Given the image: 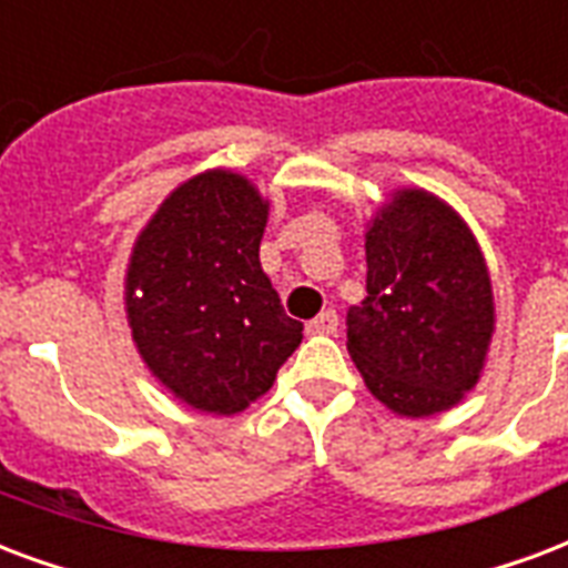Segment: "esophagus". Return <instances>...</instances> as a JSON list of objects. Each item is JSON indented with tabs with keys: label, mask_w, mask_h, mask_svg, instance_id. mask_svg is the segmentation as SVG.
<instances>
[{
	"label": "esophagus",
	"mask_w": 568,
	"mask_h": 568,
	"mask_svg": "<svg viewBox=\"0 0 568 568\" xmlns=\"http://www.w3.org/2000/svg\"><path fill=\"white\" fill-rule=\"evenodd\" d=\"M336 324H339L336 313L327 310V313L315 315L313 322L306 324V333H313V336H331V333H336Z\"/></svg>",
	"instance_id": "34e87169"
}]
</instances>
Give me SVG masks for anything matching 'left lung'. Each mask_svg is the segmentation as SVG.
<instances>
[{
    "instance_id": "1",
    "label": "left lung",
    "mask_w": 568,
    "mask_h": 568,
    "mask_svg": "<svg viewBox=\"0 0 568 568\" xmlns=\"http://www.w3.org/2000/svg\"><path fill=\"white\" fill-rule=\"evenodd\" d=\"M366 267L348 354L369 393L408 419L456 408L483 378L497 322L470 226L428 190H393L366 223Z\"/></svg>"
}]
</instances>
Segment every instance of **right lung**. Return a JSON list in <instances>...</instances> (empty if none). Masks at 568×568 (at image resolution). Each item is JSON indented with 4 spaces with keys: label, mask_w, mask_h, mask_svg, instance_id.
<instances>
[{
    "label": "right lung",
    "mask_w": 568,
    "mask_h": 568,
    "mask_svg": "<svg viewBox=\"0 0 568 568\" xmlns=\"http://www.w3.org/2000/svg\"><path fill=\"white\" fill-rule=\"evenodd\" d=\"M267 202L232 169L172 190L130 250L124 313L142 363L187 408L232 417L303 339L258 262Z\"/></svg>",
    "instance_id": "right-lung-1"
}]
</instances>
